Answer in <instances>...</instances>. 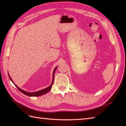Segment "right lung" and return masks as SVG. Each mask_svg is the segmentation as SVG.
Masks as SVG:
<instances>
[{"mask_svg": "<svg viewBox=\"0 0 126 126\" xmlns=\"http://www.w3.org/2000/svg\"><path fill=\"white\" fill-rule=\"evenodd\" d=\"M57 67H56V68L54 69V70H53V75H52V83H51V85H50L49 87H48L47 88H45V89H42V90H39V91H38V92H34V93H28V92H25V91L23 90L22 89H20V88H18V87L17 86V85H15H15H16V87H17V88H18V89L19 90L21 93H23L24 94H25V95H27V96H41V95H44V94H47V93H48V92H49V91H50V89H51V87H52V84H53V79H54V74H55V72L56 69H57ZM9 76L10 79H11V81L13 82L11 78V77H10V76H9Z\"/></svg>", "mask_w": 126, "mask_h": 126, "instance_id": "1", "label": "right lung"}]
</instances>
